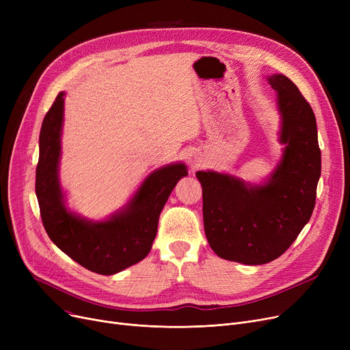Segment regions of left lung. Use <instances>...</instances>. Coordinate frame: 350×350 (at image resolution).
<instances>
[{
	"label": "left lung",
	"mask_w": 350,
	"mask_h": 350,
	"mask_svg": "<svg viewBox=\"0 0 350 350\" xmlns=\"http://www.w3.org/2000/svg\"><path fill=\"white\" fill-rule=\"evenodd\" d=\"M277 90L282 159L267 183L250 185L231 174L197 172L203 218L213 251L228 261L262 265L281 256L309 221L321 177L317 119L285 75L268 78Z\"/></svg>",
	"instance_id": "left-lung-1"
}]
</instances>
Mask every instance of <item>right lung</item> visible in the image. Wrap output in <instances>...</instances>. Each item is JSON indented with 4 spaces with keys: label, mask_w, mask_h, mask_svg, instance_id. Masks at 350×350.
I'll return each mask as SVG.
<instances>
[{
    "label": "right lung",
    "mask_w": 350,
    "mask_h": 350,
    "mask_svg": "<svg viewBox=\"0 0 350 350\" xmlns=\"http://www.w3.org/2000/svg\"><path fill=\"white\" fill-rule=\"evenodd\" d=\"M64 96V92L58 94L44 118L40 133L35 193L42 224L52 243L73 261L92 272L113 275L149 254L160 213L177 181L187 176V167L185 163H174L153 172L127 206L105 221H88L69 211L58 177Z\"/></svg>",
    "instance_id": "obj_1"
}]
</instances>
